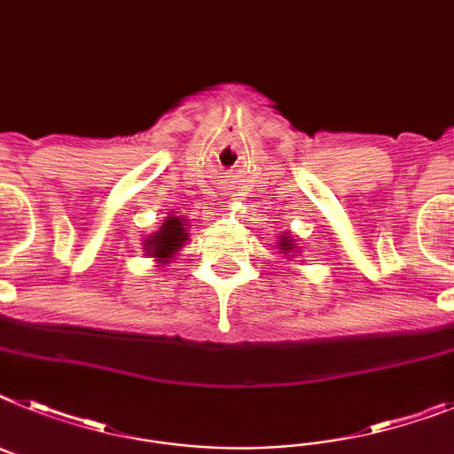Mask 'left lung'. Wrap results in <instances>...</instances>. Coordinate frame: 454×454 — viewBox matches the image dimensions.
I'll list each match as a JSON object with an SVG mask.
<instances>
[{
    "label": "left lung",
    "mask_w": 454,
    "mask_h": 454,
    "mask_svg": "<svg viewBox=\"0 0 454 454\" xmlns=\"http://www.w3.org/2000/svg\"><path fill=\"white\" fill-rule=\"evenodd\" d=\"M278 250H280L285 257L286 254H289V257H298V254H301V247L296 246L292 234H280V239H278Z\"/></svg>",
    "instance_id": "1"
}]
</instances>
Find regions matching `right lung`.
<instances>
[{
	"label": "right lung",
	"mask_w": 454,
	"mask_h": 454,
	"mask_svg": "<svg viewBox=\"0 0 454 454\" xmlns=\"http://www.w3.org/2000/svg\"><path fill=\"white\" fill-rule=\"evenodd\" d=\"M185 243H188V220L169 213L168 218L162 220L160 230L146 236L145 253L146 257H153L156 264L165 266L179 254Z\"/></svg>",
	"instance_id": "right-lung-1"
}]
</instances>
